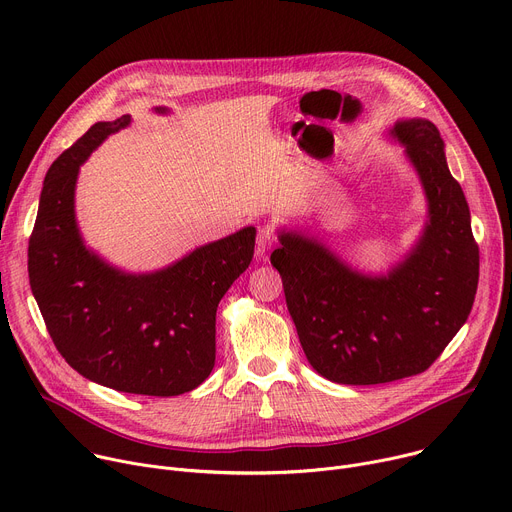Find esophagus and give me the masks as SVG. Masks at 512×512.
Wrapping results in <instances>:
<instances>
[{
  "mask_svg": "<svg viewBox=\"0 0 512 512\" xmlns=\"http://www.w3.org/2000/svg\"><path fill=\"white\" fill-rule=\"evenodd\" d=\"M275 243V232L273 228L267 224V226H261L259 228V235H257V253L263 255L267 249H271Z\"/></svg>",
  "mask_w": 512,
  "mask_h": 512,
  "instance_id": "obj_1",
  "label": "esophagus"
}]
</instances>
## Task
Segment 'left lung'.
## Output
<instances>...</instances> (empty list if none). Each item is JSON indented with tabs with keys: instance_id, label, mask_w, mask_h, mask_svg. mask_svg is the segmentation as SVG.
I'll list each match as a JSON object with an SVG mask.
<instances>
[{
	"instance_id": "left-lung-1",
	"label": "left lung",
	"mask_w": 512,
	"mask_h": 512,
	"mask_svg": "<svg viewBox=\"0 0 512 512\" xmlns=\"http://www.w3.org/2000/svg\"><path fill=\"white\" fill-rule=\"evenodd\" d=\"M388 136L404 149L427 202L412 247L386 271L371 273L318 232L280 226V247L271 253L308 363L345 386L421 374L466 324L478 290L470 206L449 171L437 126L400 118Z\"/></svg>"
}]
</instances>
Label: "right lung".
Returning <instances> with one entry per match:
<instances>
[{
	"instance_id": "obj_1",
	"label": "right lung",
	"mask_w": 512,
	"mask_h": 512,
	"mask_svg": "<svg viewBox=\"0 0 512 512\" xmlns=\"http://www.w3.org/2000/svg\"><path fill=\"white\" fill-rule=\"evenodd\" d=\"M130 122L124 114L94 124L46 171L28 247L30 288L77 374L118 392L179 396L210 376L216 308L249 267L257 230L245 226L143 273L120 269L85 245L75 214L79 169Z\"/></svg>"
}]
</instances>
